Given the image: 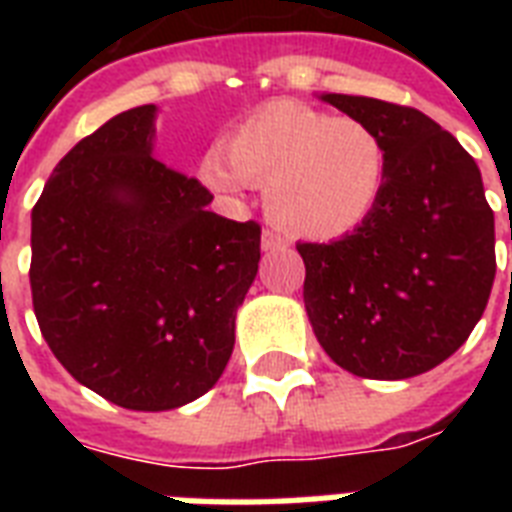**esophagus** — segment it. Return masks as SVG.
Listing matches in <instances>:
<instances>
[{
	"label": "esophagus",
	"instance_id": "34e87169",
	"mask_svg": "<svg viewBox=\"0 0 512 512\" xmlns=\"http://www.w3.org/2000/svg\"><path fill=\"white\" fill-rule=\"evenodd\" d=\"M260 244H263V249H281V247H287L289 241L284 239L281 233L268 231V228H265V231H263V239H260Z\"/></svg>",
	"mask_w": 512,
	"mask_h": 512
}]
</instances>
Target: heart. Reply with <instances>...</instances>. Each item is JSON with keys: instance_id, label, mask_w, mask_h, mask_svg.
<instances>
[{"instance_id": "1", "label": "heart", "mask_w": 512, "mask_h": 512, "mask_svg": "<svg viewBox=\"0 0 512 512\" xmlns=\"http://www.w3.org/2000/svg\"><path fill=\"white\" fill-rule=\"evenodd\" d=\"M209 188L265 185L268 215L305 239H337L372 215L388 177L380 132L297 100L257 108L201 162Z\"/></svg>"}]
</instances>
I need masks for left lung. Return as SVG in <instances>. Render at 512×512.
<instances>
[{
	"mask_svg": "<svg viewBox=\"0 0 512 512\" xmlns=\"http://www.w3.org/2000/svg\"><path fill=\"white\" fill-rule=\"evenodd\" d=\"M380 132L388 177L356 231L303 241V300L321 348L366 380H406L468 340L492 295L494 212L473 156L417 108L321 95Z\"/></svg>",
	"mask_w": 512,
	"mask_h": 512,
	"instance_id": "left-lung-1",
	"label": "left lung"
}]
</instances>
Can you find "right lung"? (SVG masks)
<instances>
[{"mask_svg":"<svg viewBox=\"0 0 512 512\" xmlns=\"http://www.w3.org/2000/svg\"><path fill=\"white\" fill-rule=\"evenodd\" d=\"M156 106L82 138L31 212V300L50 350L111 404L164 412L204 396L233 353L260 223L151 156Z\"/></svg>","mask_w":512,"mask_h":512,"instance_id":"add662e5","label":"right lung"}]
</instances>
